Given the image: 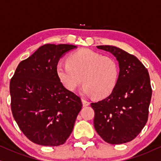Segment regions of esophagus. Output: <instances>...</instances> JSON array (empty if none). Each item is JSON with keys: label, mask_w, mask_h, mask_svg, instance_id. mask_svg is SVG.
<instances>
[{"label": "esophagus", "mask_w": 161, "mask_h": 161, "mask_svg": "<svg viewBox=\"0 0 161 161\" xmlns=\"http://www.w3.org/2000/svg\"><path fill=\"white\" fill-rule=\"evenodd\" d=\"M82 104H83V106L84 107H86V106H88L89 105H90V102L85 100V99H82Z\"/></svg>", "instance_id": "34e87169"}]
</instances>
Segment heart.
<instances>
[{
    "mask_svg": "<svg viewBox=\"0 0 161 161\" xmlns=\"http://www.w3.org/2000/svg\"><path fill=\"white\" fill-rule=\"evenodd\" d=\"M56 73L68 90L74 91L83 80V93L103 98L115 88L119 70L113 58L90 49H81L68 57V63L58 62Z\"/></svg>",
    "mask_w": 161,
    "mask_h": 161,
    "instance_id": "obj_1",
    "label": "heart"
}]
</instances>
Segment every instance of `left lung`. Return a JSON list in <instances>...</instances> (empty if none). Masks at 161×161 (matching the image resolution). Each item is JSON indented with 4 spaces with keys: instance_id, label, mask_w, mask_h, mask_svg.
<instances>
[{
    "instance_id": "obj_1",
    "label": "left lung",
    "mask_w": 161,
    "mask_h": 161,
    "mask_svg": "<svg viewBox=\"0 0 161 161\" xmlns=\"http://www.w3.org/2000/svg\"><path fill=\"white\" fill-rule=\"evenodd\" d=\"M111 53L119 63L115 88L108 97L91 104L93 125L98 135L110 144L131 141L148 120L152 87L147 69L137 57L114 46H97Z\"/></svg>"
}]
</instances>
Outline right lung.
<instances>
[{"label":"right lung","mask_w":161,"mask_h":161,"mask_svg":"<svg viewBox=\"0 0 161 161\" xmlns=\"http://www.w3.org/2000/svg\"><path fill=\"white\" fill-rule=\"evenodd\" d=\"M76 46L47 44L21 61L9 83L11 109L18 127L41 146L65 143L82 107L78 96L63 86L56 66Z\"/></svg>","instance_id":"add662e5"}]
</instances>
